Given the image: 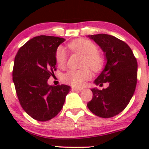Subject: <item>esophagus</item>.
<instances>
[{
    "label": "esophagus",
    "mask_w": 149,
    "mask_h": 149,
    "mask_svg": "<svg viewBox=\"0 0 149 149\" xmlns=\"http://www.w3.org/2000/svg\"><path fill=\"white\" fill-rule=\"evenodd\" d=\"M83 89H84L83 88H78V87H73V86L71 87V90L73 91H82Z\"/></svg>",
    "instance_id": "obj_1"
}]
</instances>
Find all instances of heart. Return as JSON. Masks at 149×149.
I'll return each instance as SVG.
<instances>
[{
	"instance_id": "obj_1",
	"label": "heart",
	"mask_w": 149,
	"mask_h": 149,
	"mask_svg": "<svg viewBox=\"0 0 149 149\" xmlns=\"http://www.w3.org/2000/svg\"><path fill=\"white\" fill-rule=\"evenodd\" d=\"M68 47L73 51L77 52L84 55L82 66L84 68L79 70H68L63 76L65 83L75 87H81L86 81L91 76L90 68L94 71L100 70L102 68L104 60L102 57L97 52V47L91 41L85 39H77L68 44ZM67 56L65 49L61 47L57 49L55 52V61L58 65L63 67L65 65Z\"/></svg>"
}]
</instances>
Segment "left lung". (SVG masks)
I'll return each mask as SVG.
<instances>
[{
  "mask_svg": "<svg viewBox=\"0 0 149 149\" xmlns=\"http://www.w3.org/2000/svg\"><path fill=\"white\" fill-rule=\"evenodd\" d=\"M88 37L100 47L107 61L94 83L102 86L108 82L109 86L102 90L91 88L93 98L87 107L97 116L112 118L120 113L133 97L137 83V61L130 47L114 36L99 34Z\"/></svg>",
  "mask_w": 149,
  "mask_h": 149,
  "instance_id": "left-lung-1",
  "label": "left lung"
}]
</instances>
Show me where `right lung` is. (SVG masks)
<instances>
[{
	"label": "right lung",
	"mask_w": 149,
	"mask_h": 149,
	"mask_svg": "<svg viewBox=\"0 0 149 149\" xmlns=\"http://www.w3.org/2000/svg\"><path fill=\"white\" fill-rule=\"evenodd\" d=\"M64 38L40 35L33 37L15 57L13 81L24 110L33 119L47 121L62 109L70 90L67 85L50 86L47 80L56 70L55 52Z\"/></svg>",
	"instance_id": "add662e5"
}]
</instances>
